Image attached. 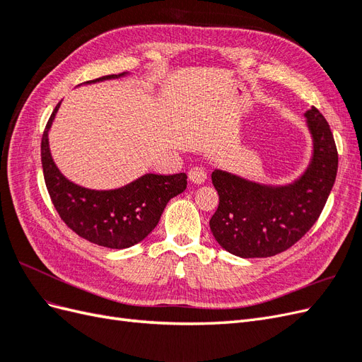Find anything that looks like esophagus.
I'll return each instance as SVG.
<instances>
[{
  "instance_id": "esophagus-1",
  "label": "esophagus",
  "mask_w": 362,
  "mask_h": 362,
  "mask_svg": "<svg viewBox=\"0 0 362 362\" xmlns=\"http://www.w3.org/2000/svg\"><path fill=\"white\" fill-rule=\"evenodd\" d=\"M189 180L194 184H202L206 180V169L202 166H194L189 170Z\"/></svg>"
}]
</instances>
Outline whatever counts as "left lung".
<instances>
[{
    "label": "left lung",
    "mask_w": 362,
    "mask_h": 362,
    "mask_svg": "<svg viewBox=\"0 0 362 362\" xmlns=\"http://www.w3.org/2000/svg\"><path fill=\"white\" fill-rule=\"evenodd\" d=\"M314 157L303 177L287 187H267L216 170L218 206L210 218L217 243L242 258H266L290 249L320 217L337 178L338 152L325 116L306 112Z\"/></svg>",
    "instance_id": "obj_1"
}]
</instances>
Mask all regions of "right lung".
<instances>
[{
    "instance_id": "1",
    "label": "right lung",
    "mask_w": 362,
    "mask_h": 362,
    "mask_svg": "<svg viewBox=\"0 0 362 362\" xmlns=\"http://www.w3.org/2000/svg\"><path fill=\"white\" fill-rule=\"evenodd\" d=\"M120 75L124 74L105 75L87 83ZM59 107L60 103L43 131L40 156L43 178L60 218L76 235L98 246L125 249L141 242L157 226L166 204L187 187V175L148 173L116 190L80 187L63 177L49 154L48 129Z\"/></svg>"
}]
</instances>
